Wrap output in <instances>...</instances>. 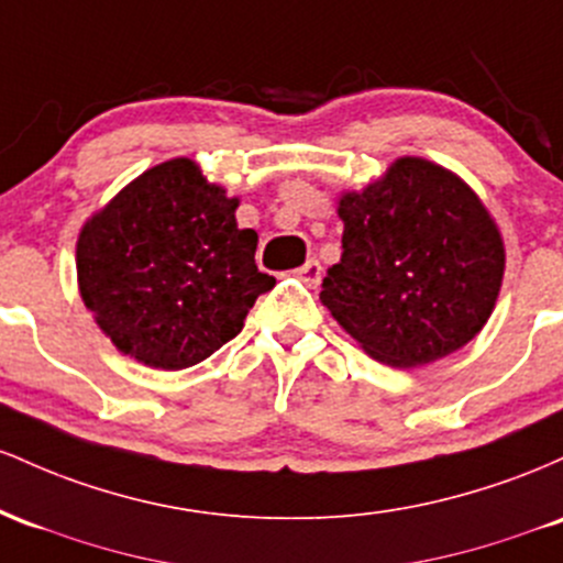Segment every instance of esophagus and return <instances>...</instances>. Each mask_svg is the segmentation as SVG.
<instances>
[{"label":"esophagus","mask_w":563,"mask_h":563,"mask_svg":"<svg viewBox=\"0 0 563 563\" xmlns=\"http://www.w3.org/2000/svg\"><path fill=\"white\" fill-rule=\"evenodd\" d=\"M298 279L306 282L308 287H316V284L321 282V263L319 261H308L306 265H300Z\"/></svg>","instance_id":"esophagus-1"}]
</instances>
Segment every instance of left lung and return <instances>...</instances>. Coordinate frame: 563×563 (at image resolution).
<instances>
[{"instance_id":"1","label":"left lung","mask_w":563,"mask_h":563,"mask_svg":"<svg viewBox=\"0 0 563 563\" xmlns=\"http://www.w3.org/2000/svg\"><path fill=\"white\" fill-rule=\"evenodd\" d=\"M343 255L319 300L377 362L422 366L471 343L495 311L505 247L468 183L401 156L340 197Z\"/></svg>"}]
</instances>
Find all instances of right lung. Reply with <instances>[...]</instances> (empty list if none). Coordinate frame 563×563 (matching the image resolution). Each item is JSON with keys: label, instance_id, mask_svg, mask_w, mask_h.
Returning a JSON list of instances; mask_svg holds the SVG:
<instances>
[{"label": "right lung", "instance_id": "obj_1", "mask_svg": "<svg viewBox=\"0 0 563 563\" xmlns=\"http://www.w3.org/2000/svg\"><path fill=\"white\" fill-rule=\"evenodd\" d=\"M236 207L180 156L145 169L87 220L79 292L119 351L186 369L242 332L276 279L257 271V233L239 229Z\"/></svg>", "mask_w": 563, "mask_h": 563}]
</instances>
